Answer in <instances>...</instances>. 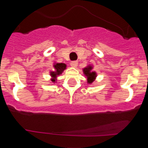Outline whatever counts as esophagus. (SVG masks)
Returning <instances> with one entry per match:
<instances>
[{
  "instance_id": "34e87169",
  "label": "esophagus",
  "mask_w": 148,
  "mask_h": 148,
  "mask_svg": "<svg viewBox=\"0 0 148 148\" xmlns=\"http://www.w3.org/2000/svg\"><path fill=\"white\" fill-rule=\"evenodd\" d=\"M70 65L72 67H77V65H78V62H77V61H74V62H71V63H70Z\"/></svg>"
}]
</instances>
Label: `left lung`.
Masks as SVG:
<instances>
[{"mask_svg":"<svg viewBox=\"0 0 148 148\" xmlns=\"http://www.w3.org/2000/svg\"><path fill=\"white\" fill-rule=\"evenodd\" d=\"M92 69V67L91 66H88L87 67H86V68H84L83 69L84 73V74L87 77L88 83L93 82V81L95 79V78L97 77V74L95 73V71H91Z\"/></svg>","mask_w":148,"mask_h":148,"instance_id":"obj_1","label":"left lung"}]
</instances>
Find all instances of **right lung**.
<instances>
[{"label": "right lung", "mask_w": 148, "mask_h": 148, "mask_svg": "<svg viewBox=\"0 0 148 148\" xmlns=\"http://www.w3.org/2000/svg\"><path fill=\"white\" fill-rule=\"evenodd\" d=\"M53 66H54L55 70H56V71H51V76L52 77H53V79H52L51 81L54 82L55 78H56L58 75H60V74L63 72V71L65 69L66 66L65 64H63V63H59V64L57 63L56 64L53 65Z\"/></svg>", "instance_id": "1"}]
</instances>
